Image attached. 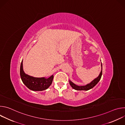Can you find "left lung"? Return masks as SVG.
<instances>
[{
  "label": "left lung",
  "instance_id": "left-lung-1",
  "mask_svg": "<svg viewBox=\"0 0 125 125\" xmlns=\"http://www.w3.org/2000/svg\"><path fill=\"white\" fill-rule=\"evenodd\" d=\"M101 72H100L99 76L96 78L94 79L92 82H91L90 83H88V84H86L85 85H76V84H75L74 83H73L72 81L69 80L70 84L71 85V86H72V87L73 88H74V90H77V91H88V90H91V89L93 88L99 82V81H100V80L101 78L102 74V63L101 64Z\"/></svg>",
  "mask_w": 125,
  "mask_h": 125
}]
</instances>
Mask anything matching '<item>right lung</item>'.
<instances>
[{
    "instance_id": "1",
    "label": "right lung",
    "mask_w": 125,
    "mask_h": 125,
    "mask_svg": "<svg viewBox=\"0 0 125 125\" xmlns=\"http://www.w3.org/2000/svg\"><path fill=\"white\" fill-rule=\"evenodd\" d=\"M20 76L23 83L33 91H42L47 89L51 84L53 75L47 78H36L26 74L23 70V60L20 66Z\"/></svg>"
}]
</instances>
